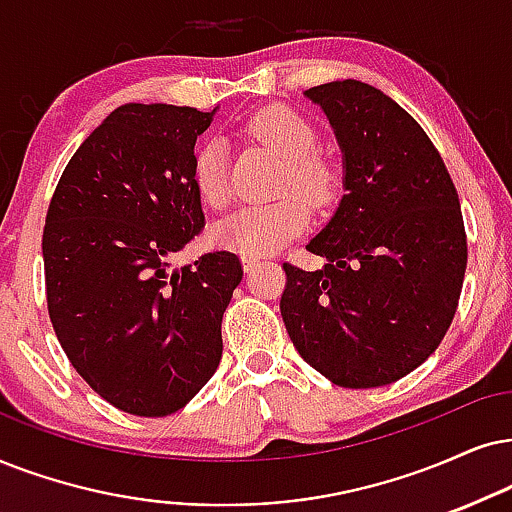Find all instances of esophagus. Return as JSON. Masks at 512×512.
Masks as SVG:
<instances>
[{
  "label": "esophagus",
  "mask_w": 512,
  "mask_h": 512,
  "mask_svg": "<svg viewBox=\"0 0 512 512\" xmlns=\"http://www.w3.org/2000/svg\"><path fill=\"white\" fill-rule=\"evenodd\" d=\"M241 262H243V269L245 271H248V274H250V271H255L257 267H260V264H262V260H260V257H250V255H245V257H241Z\"/></svg>",
  "instance_id": "esophagus-1"
}]
</instances>
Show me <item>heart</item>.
Returning a JSON list of instances; mask_svg holds the SVG:
<instances>
[{"mask_svg": "<svg viewBox=\"0 0 512 512\" xmlns=\"http://www.w3.org/2000/svg\"><path fill=\"white\" fill-rule=\"evenodd\" d=\"M248 134L269 146L286 163L283 193H297L309 203H326L333 193V174L316 151V132L302 115L283 106H269L248 122ZM193 184L208 208L222 210L229 203V158L226 146L212 139L198 148L193 160ZM312 219V210L296 196L278 203L248 205L215 224L212 238L219 248L238 255L264 257L281 250L302 234Z\"/></svg>", "mask_w": 512, "mask_h": 512, "instance_id": "1", "label": "heart"}]
</instances>
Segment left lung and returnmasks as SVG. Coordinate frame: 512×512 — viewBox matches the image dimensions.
Masks as SVG:
<instances>
[{"label":"left lung","instance_id":"1","mask_svg":"<svg viewBox=\"0 0 512 512\" xmlns=\"http://www.w3.org/2000/svg\"><path fill=\"white\" fill-rule=\"evenodd\" d=\"M342 153L338 210L309 241L323 269H286L281 316L300 357L340 387H380L439 347L468 243L442 155L397 101L359 80L304 92Z\"/></svg>","mask_w":512,"mask_h":512}]
</instances>
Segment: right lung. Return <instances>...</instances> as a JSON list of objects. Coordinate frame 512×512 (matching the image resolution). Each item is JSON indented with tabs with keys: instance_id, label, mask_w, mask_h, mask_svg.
I'll return each instance as SVG.
<instances>
[{
	"instance_id": "1",
	"label": "right lung",
	"mask_w": 512,
	"mask_h": 512,
	"mask_svg": "<svg viewBox=\"0 0 512 512\" xmlns=\"http://www.w3.org/2000/svg\"><path fill=\"white\" fill-rule=\"evenodd\" d=\"M210 113L115 108L82 141L49 203L47 304L75 371L115 409L170 416L222 359V316L243 278L234 252L172 257L205 226L193 146Z\"/></svg>"
}]
</instances>
